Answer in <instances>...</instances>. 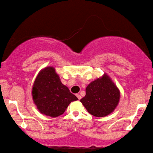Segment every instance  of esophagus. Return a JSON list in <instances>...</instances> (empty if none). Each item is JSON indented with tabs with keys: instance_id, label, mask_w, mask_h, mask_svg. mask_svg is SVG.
Here are the masks:
<instances>
[{
	"instance_id": "obj_1",
	"label": "esophagus",
	"mask_w": 153,
	"mask_h": 153,
	"mask_svg": "<svg viewBox=\"0 0 153 153\" xmlns=\"http://www.w3.org/2000/svg\"><path fill=\"white\" fill-rule=\"evenodd\" d=\"M76 97H77V98H78L79 100L81 99V98H82V97H81V96H80L79 94H76Z\"/></svg>"
}]
</instances>
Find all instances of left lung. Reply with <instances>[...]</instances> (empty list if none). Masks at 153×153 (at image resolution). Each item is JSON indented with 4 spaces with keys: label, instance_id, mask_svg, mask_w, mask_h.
<instances>
[{
    "label": "left lung",
    "instance_id": "8db88e82",
    "mask_svg": "<svg viewBox=\"0 0 153 153\" xmlns=\"http://www.w3.org/2000/svg\"><path fill=\"white\" fill-rule=\"evenodd\" d=\"M120 100V91L107 74L88 85L86 96L80 102L88 112L98 117L113 113Z\"/></svg>",
    "mask_w": 153,
    "mask_h": 153
}]
</instances>
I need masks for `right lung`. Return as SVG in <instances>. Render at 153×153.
<instances>
[{
	"label": "right lung",
	"instance_id": "right-lung-1",
	"mask_svg": "<svg viewBox=\"0 0 153 153\" xmlns=\"http://www.w3.org/2000/svg\"><path fill=\"white\" fill-rule=\"evenodd\" d=\"M32 99L39 112L51 117L61 115L71 102L78 100L61 82L55 68L41 69L33 82Z\"/></svg>",
	"mask_w": 153,
	"mask_h": 153
}]
</instances>
